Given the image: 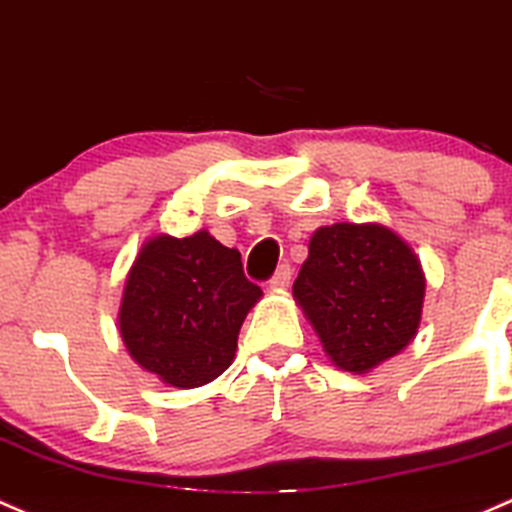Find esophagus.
<instances>
[{
  "mask_svg": "<svg viewBox=\"0 0 512 512\" xmlns=\"http://www.w3.org/2000/svg\"><path fill=\"white\" fill-rule=\"evenodd\" d=\"M289 282H292V265H279V270L274 272V277L270 279V289L282 292V289L289 287Z\"/></svg>",
  "mask_w": 512,
  "mask_h": 512,
  "instance_id": "obj_1",
  "label": "esophagus"
}]
</instances>
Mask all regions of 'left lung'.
Returning <instances> with one entry per match:
<instances>
[{"mask_svg":"<svg viewBox=\"0 0 512 512\" xmlns=\"http://www.w3.org/2000/svg\"><path fill=\"white\" fill-rule=\"evenodd\" d=\"M294 299L328 358L363 375L400 353L417 333L424 272L407 242L385 225H326L311 235Z\"/></svg>","mask_w":512,"mask_h":512,"instance_id":"1","label":"left lung"}]
</instances>
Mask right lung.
<instances>
[{
    "label": "right lung",
    "instance_id": "right-lung-1",
    "mask_svg": "<svg viewBox=\"0 0 512 512\" xmlns=\"http://www.w3.org/2000/svg\"><path fill=\"white\" fill-rule=\"evenodd\" d=\"M262 289L240 252L206 230L157 235L127 274L120 333L129 355L171 387H201L233 363L238 333Z\"/></svg>",
    "mask_w": 512,
    "mask_h": 512
}]
</instances>
